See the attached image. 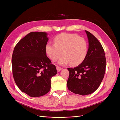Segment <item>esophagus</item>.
<instances>
[{
    "label": "esophagus",
    "instance_id": "34e87169",
    "mask_svg": "<svg viewBox=\"0 0 120 120\" xmlns=\"http://www.w3.org/2000/svg\"><path fill=\"white\" fill-rule=\"evenodd\" d=\"M56 70H57V71H58V72H59L60 70H62V68H60V67H58V66H57V67H56Z\"/></svg>",
    "mask_w": 120,
    "mask_h": 120
}]
</instances>
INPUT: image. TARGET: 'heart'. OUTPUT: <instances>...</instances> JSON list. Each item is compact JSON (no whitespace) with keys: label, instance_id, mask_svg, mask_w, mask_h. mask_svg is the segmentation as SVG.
<instances>
[{"label":"heart","instance_id":"obj_1","mask_svg":"<svg viewBox=\"0 0 120 120\" xmlns=\"http://www.w3.org/2000/svg\"><path fill=\"white\" fill-rule=\"evenodd\" d=\"M54 44L47 43L45 52L53 61L57 60L62 52L63 55L59 61L60 64L70 63L71 66H78L84 61L88 54V45L86 39L76 34H60L54 38Z\"/></svg>","mask_w":120,"mask_h":120}]
</instances>
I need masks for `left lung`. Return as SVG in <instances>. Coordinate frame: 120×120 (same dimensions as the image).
Here are the masks:
<instances>
[{"mask_svg":"<svg viewBox=\"0 0 120 120\" xmlns=\"http://www.w3.org/2000/svg\"><path fill=\"white\" fill-rule=\"evenodd\" d=\"M89 41L87 56L77 67L68 68L70 75L68 79V89L82 96L92 94L99 88L104 78L106 59L104 49L97 38L85 30Z\"/></svg>","mask_w":120,"mask_h":120,"instance_id":"8db88e82","label":"left lung"}]
</instances>
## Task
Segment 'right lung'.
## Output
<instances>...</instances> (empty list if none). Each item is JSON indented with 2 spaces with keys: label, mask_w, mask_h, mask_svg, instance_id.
<instances>
[{
  "label": "right lung",
  "mask_w": 120,
  "mask_h": 120,
  "mask_svg": "<svg viewBox=\"0 0 120 120\" xmlns=\"http://www.w3.org/2000/svg\"><path fill=\"white\" fill-rule=\"evenodd\" d=\"M42 32H31L18 42L12 56L13 78L22 92L31 97L42 96L50 89L56 67L47 57L49 38Z\"/></svg>",
  "instance_id": "1"
}]
</instances>
